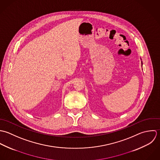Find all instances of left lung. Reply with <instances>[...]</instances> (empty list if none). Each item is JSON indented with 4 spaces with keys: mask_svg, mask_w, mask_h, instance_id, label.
I'll use <instances>...</instances> for the list:
<instances>
[{
    "mask_svg": "<svg viewBox=\"0 0 160 160\" xmlns=\"http://www.w3.org/2000/svg\"><path fill=\"white\" fill-rule=\"evenodd\" d=\"M142 60V59H141ZM142 64H143V63H142Z\"/></svg>",
    "mask_w": 160,
    "mask_h": 160,
    "instance_id": "8db88e82",
    "label": "left lung"
}]
</instances>
